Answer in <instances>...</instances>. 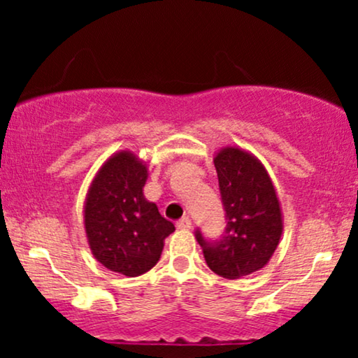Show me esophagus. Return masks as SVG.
<instances>
[{"label":"esophagus","instance_id":"34e87169","mask_svg":"<svg viewBox=\"0 0 358 358\" xmlns=\"http://www.w3.org/2000/svg\"><path fill=\"white\" fill-rule=\"evenodd\" d=\"M176 227L182 229V231H188V229H192L190 217H183V219H180L178 222H176Z\"/></svg>","mask_w":358,"mask_h":358}]
</instances>
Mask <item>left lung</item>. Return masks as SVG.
I'll return each instance as SVG.
<instances>
[{
    "instance_id": "obj_1",
    "label": "left lung",
    "mask_w": 358,
    "mask_h": 358,
    "mask_svg": "<svg viewBox=\"0 0 358 358\" xmlns=\"http://www.w3.org/2000/svg\"><path fill=\"white\" fill-rule=\"evenodd\" d=\"M213 165L227 227L220 241H205L200 232L196 241L213 273L239 279L264 268L278 249L282 234L281 203L266 166L248 150L220 148Z\"/></svg>"
}]
</instances>
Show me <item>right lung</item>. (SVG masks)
<instances>
[{
    "mask_svg": "<svg viewBox=\"0 0 358 358\" xmlns=\"http://www.w3.org/2000/svg\"><path fill=\"white\" fill-rule=\"evenodd\" d=\"M148 165L121 150L102 163L84 203V229L92 256L127 278L150 271L175 225L146 200Z\"/></svg>",
    "mask_w": 358,
    "mask_h": 358,
    "instance_id": "1",
    "label": "right lung"
}]
</instances>
